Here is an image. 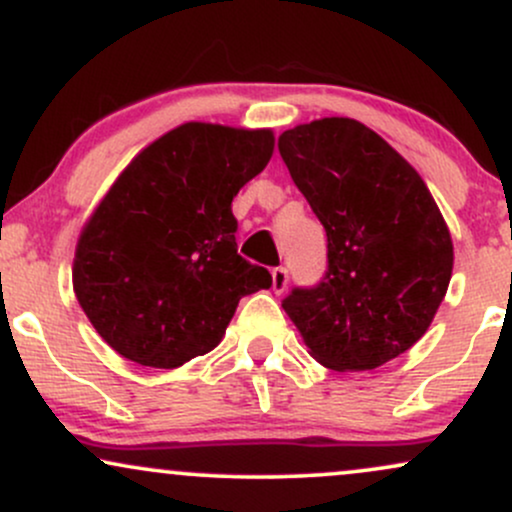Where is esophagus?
Segmentation results:
<instances>
[{"mask_svg": "<svg viewBox=\"0 0 512 512\" xmlns=\"http://www.w3.org/2000/svg\"><path fill=\"white\" fill-rule=\"evenodd\" d=\"M286 286H289V272L284 267L272 269V289L274 293H284Z\"/></svg>", "mask_w": 512, "mask_h": 512, "instance_id": "34e87169", "label": "esophagus"}]
</instances>
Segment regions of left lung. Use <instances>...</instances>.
Instances as JSON below:
<instances>
[{
    "label": "left lung",
    "instance_id": "8db88e82",
    "mask_svg": "<svg viewBox=\"0 0 512 512\" xmlns=\"http://www.w3.org/2000/svg\"><path fill=\"white\" fill-rule=\"evenodd\" d=\"M279 151L327 231V276L281 303L308 354L339 373L411 349L452 276L450 228L416 168L351 117L286 129Z\"/></svg>",
    "mask_w": 512,
    "mask_h": 512
}]
</instances>
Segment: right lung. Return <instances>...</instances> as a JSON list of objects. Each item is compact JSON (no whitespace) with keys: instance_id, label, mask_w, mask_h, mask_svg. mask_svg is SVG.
Segmentation results:
<instances>
[{"instance_id":"1","label":"right lung","mask_w":512,"mask_h":512,"mask_svg":"<svg viewBox=\"0 0 512 512\" xmlns=\"http://www.w3.org/2000/svg\"><path fill=\"white\" fill-rule=\"evenodd\" d=\"M272 154V129L185 122L117 175L72 264L76 301L117 354L178 368L219 346L240 298L272 286L238 255L231 211Z\"/></svg>"}]
</instances>
